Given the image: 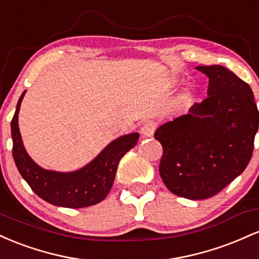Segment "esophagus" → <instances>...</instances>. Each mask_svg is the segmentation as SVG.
Listing matches in <instances>:
<instances>
[{
  "instance_id": "esophagus-1",
  "label": "esophagus",
  "mask_w": 259,
  "mask_h": 259,
  "mask_svg": "<svg viewBox=\"0 0 259 259\" xmlns=\"http://www.w3.org/2000/svg\"><path fill=\"white\" fill-rule=\"evenodd\" d=\"M154 130H156V123L153 120L145 121L144 125L141 127V133L145 138H151L153 135Z\"/></svg>"
}]
</instances>
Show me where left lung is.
<instances>
[{
  "mask_svg": "<svg viewBox=\"0 0 259 259\" xmlns=\"http://www.w3.org/2000/svg\"><path fill=\"white\" fill-rule=\"evenodd\" d=\"M209 78L208 97L187 114L160 125L159 174L180 197L204 200L245 170L253 152L259 113L253 92L222 65L196 67Z\"/></svg>",
  "mask_w": 259,
  "mask_h": 259,
  "instance_id": "8db88e82",
  "label": "left lung"
}]
</instances>
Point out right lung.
<instances>
[{
  "label": "right lung",
  "mask_w": 259,
  "mask_h": 259,
  "mask_svg": "<svg viewBox=\"0 0 259 259\" xmlns=\"http://www.w3.org/2000/svg\"><path fill=\"white\" fill-rule=\"evenodd\" d=\"M24 91L17 103L11 123L13 158L32 191L49 203L65 208H82L105 200L114 183L121 157L138 144L139 134L133 133L113 140L89 164L75 171L59 173L41 168L26 153L18 126V114Z\"/></svg>",
  "instance_id": "add662e5"
}]
</instances>
